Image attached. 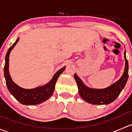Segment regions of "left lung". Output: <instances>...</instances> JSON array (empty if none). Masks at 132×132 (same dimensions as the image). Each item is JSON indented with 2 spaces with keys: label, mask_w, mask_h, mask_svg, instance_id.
<instances>
[{
  "label": "left lung",
  "mask_w": 132,
  "mask_h": 132,
  "mask_svg": "<svg viewBox=\"0 0 132 132\" xmlns=\"http://www.w3.org/2000/svg\"><path fill=\"white\" fill-rule=\"evenodd\" d=\"M124 55L125 67L123 75L117 82L105 89H93L87 87L75 73L74 78L78 86V93L84 100L93 105H107L118 98L128 78V62L126 57L125 50Z\"/></svg>",
  "instance_id": "left-lung-1"
}]
</instances>
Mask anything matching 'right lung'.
I'll list each match as a JSON object with an SVG mask.
<instances>
[{
	"label": "right lung",
	"instance_id": "1",
	"mask_svg": "<svg viewBox=\"0 0 132 132\" xmlns=\"http://www.w3.org/2000/svg\"><path fill=\"white\" fill-rule=\"evenodd\" d=\"M19 38L16 39L14 43L7 50L5 58V66L4 68V77L6 82V86L11 94L20 103L25 105H34L43 103L52 96L55 89V84L60 75L64 71L66 66L58 70L49 82L43 86H39L34 89H24L16 84L12 80L9 71V54L13 50Z\"/></svg>",
	"mask_w": 132,
	"mask_h": 132
}]
</instances>
